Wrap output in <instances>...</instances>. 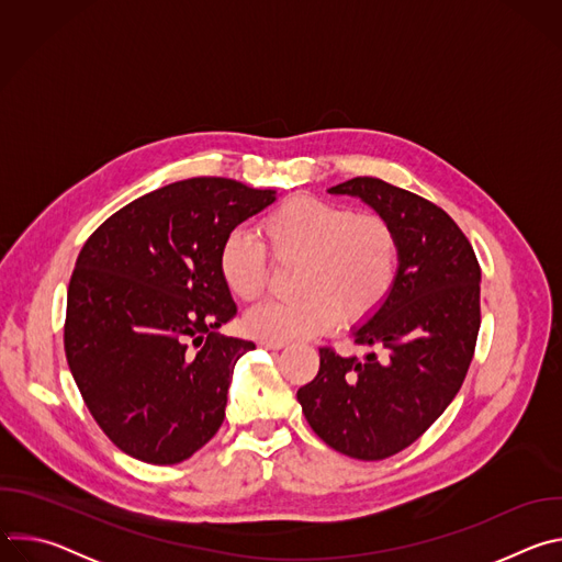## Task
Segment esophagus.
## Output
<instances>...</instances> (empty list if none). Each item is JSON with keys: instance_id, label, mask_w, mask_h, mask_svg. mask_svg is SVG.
<instances>
[{"instance_id": "obj_1", "label": "esophagus", "mask_w": 562, "mask_h": 562, "mask_svg": "<svg viewBox=\"0 0 562 562\" xmlns=\"http://www.w3.org/2000/svg\"><path fill=\"white\" fill-rule=\"evenodd\" d=\"M260 347L265 349H271V351H278L284 347V342H271V340H260Z\"/></svg>"}]
</instances>
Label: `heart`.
I'll return each instance as SVG.
<instances>
[{"mask_svg": "<svg viewBox=\"0 0 562 562\" xmlns=\"http://www.w3.org/2000/svg\"><path fill=\"white\" fill-rule=\"evenodd\" d=\"M256 239L233 228L217 251V271L237 300H256L269 282V258L297 260L293 297L267 300L251 308L245 327L271 342L304 340L329 331L340 315L362 323L389 297L400 267V243L391 222L371 211L351 209L295 193L258 222Z\"/></svg>", "mask_w": 562, "mask_h": 562, "instance_id": "heart-1", "label": "heart"}]
</instances>
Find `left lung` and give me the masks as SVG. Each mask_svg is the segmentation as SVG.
Returning a JSON list of instances; mask_svg holds the SVG:
<instances>
[{"label": "left lung", "mask_w": 562, "mask_h": 562, "mask_svg": "<svg viewBox=\"0 0 562 562\" xmlns=\"http://www.w3.org/2000/svg\"><path fill=\"white\" fill-rule=\"evenodd\" d=\"M329 193L360 198L391 222L400 267L384 304L353 329L371 351L360 360L319 349L297 403L331 449L384 460L414 445L462 386L480 329V265L460 226L412 191L353 178Z\"/></svg>", "instance_id": "1"}]
</instances>
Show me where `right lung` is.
Wrapping results in <instances>:
<instances>
[{
    "label": "right lung",
    "mask_w": 562,
    "mask_h": 562,
    "mask_svg": "<svg viewBox=\"0 0 562 562\" xmlns=\"http://www.w3.org/2000/svg\"><path fill=\"white\" fill-rule=\"evenodd\" d=\"M273 202V189L228 178L173 182L113 213L79 251L64 351L91 416L124 453L176 464L217 434L233 367L256 349L217 334L237 313L217 251Z\"/></svg>",
    "instance_id": "right-lung-1"
}]
</instances>
